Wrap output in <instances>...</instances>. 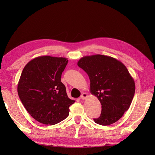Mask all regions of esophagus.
Instances as JSON below:
<instances>
[{
	"label": "esophagus",
	"instance_id": "34e87169",
	"mask_svg": "<svg viewBox=\"0 0 155 155\" xmlns=\"http://www.w3.org/2000/svg\"><path fill=\"white\" fill-rule=\"evenodd\" d=\"M87 97H88V94L87 93H83L81 94L80 98L82 100H84V99H85V98H87Z\"/></svg>",
	"mask_w": 155,
	"mask_h": 155
}]
</instances>
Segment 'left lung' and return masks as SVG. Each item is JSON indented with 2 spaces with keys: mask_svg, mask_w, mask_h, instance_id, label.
<instances>
[{
  "mask_svg": "<svg viewBox=\"0 0 155 155\" xmlns=\"http://www.w3.org/2000/svg\"><path fill=\"white\" fill-rule=\"evenodd\" d=\"M77 64L87 73L91 93L102 105L101 116L94 121L104 126L116 123L129 108L135 92L127 67L116 58L102 54L83 57Z\"/></svg>",
  "mask_w": 155,
  "mask_h": 155,
  "instance_id": "left-lung-1",
  "label": "left lung"
}]
</instances>
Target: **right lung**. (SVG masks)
<instances>
[{
  "mask_svg": "<svg viewBox=\"0 0 155 155\" xmlns=\"http://www.w3.org/2000/svg\"><path fill=\"white\" fill-rule=\"evenodd\" d=\"M67 58L41 56L25 66L18 83V94L26 110L36 120L45 124L60 123L69 114L74 103L67 96L61 81Z\"/></svg>",
  "mask_w": 155,
  "mask_h": 155,
  "instance_id": "1",
  "label": "right lung"
}]
</instances>
